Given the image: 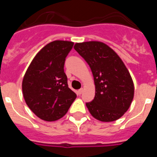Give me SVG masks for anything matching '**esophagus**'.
<instances>
[{"mask_svg": "<svg viewBox=\"0 0 157 157\" xmlns=\"http://www.w3.org/2000/svg\"><path fill=\"white\" fill-rule=\"evenodd\" d=\"M82 92H83V89L82 88V89H80V90H78V95H81V94H82Z\"/></svg>", "mask_w": 157, "mask_h": 157, "instance_id": "obj_1", "label": "esophagus"}]
</instances>
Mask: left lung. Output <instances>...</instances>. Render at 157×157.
Here are the masks:
<instances>
[{"instance_id": "obj_1", "label": "left lung", "mask_w": 157, "mask_h": 157, "mask_svg": "<svg viewBox=\"0 0 157 157\" xmlns=\"http://www.w3.org/2000/svg\"><path fill=\"white\" fill-rule=\"evenodd\" d=\"M75 49L88 63L95 84V97L86 105L102 122L120 119L134 98V83L128 70L114 50L101 41L76 43Z\"/></svg>"}]
</instances>
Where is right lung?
<instances>
[{
	"instance_id": "right-lung-1",
	"label": "right lung",
	"mask_w": 157,
	"mask_h": 157,
	"mask_svg": "<svg viewBox=\"0 0 157 157\" xmlns=\"http://www.w3.org/2000/svg\"><path fill=\"white\" fill-rule=\"evenodd\" d=\"M73 45L67 41L47 44L34 56L23 77L25 101L30 110L45 121L63 117L77 97L68 87L63 69Z\"/></svg>"
}]
</instances>
